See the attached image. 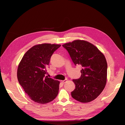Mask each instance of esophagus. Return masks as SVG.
<instances>
[{
    "mask_svg": "<svg viewBox=\"0 0 125 125\" xmlns=\"http://www.w3.org/2000/svg\"><path fill=\"white\" fill-rule=\"evenodd\" d=\"M67 79H65V80H61V82L62 83L64 84L65 82H67Z\"/></svg>",
    "mask_w": 125,
    "mask_h": 125,
    "instance_id": "obj_1",
    "label": "esophagus"
}]
</instances>
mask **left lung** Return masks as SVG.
Segmentation results:
<instances>
[{"label": "left lung", "instance_id": "1", "mask_svg": "<svg viewBox=\"0 0 125 125\" xmlns=\"http://www.w3.org/2000/svg\"><path fill=\"white\" fill-rule=\"evenodd\" d=\"M68 51L75 65H81V75L73 79L75 88L71 96L82 103L96 99L102 92L107 82V63L103 53L93 44L76 40L62 45Z\"/></svg>", "mask_w": 125, "mask_h": 125}]
</instances>
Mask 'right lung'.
<instances>
[{
    "label": "right lung",
    "instance_id": "1",
    "mask_svg": "<svg viewBox=\"0 0 125 125\" xmlns=\"http://www.w3.org/2000/svg\"><path fill=\"white\" fill-rule=\"evenodd\" d=\"M61 45L44 43L34 45L24 55L17 69V78L33 101L50 102L57 96L60 82L45 76L50 58Z\"/></svg>",
    "mask_w": 125,
    "mask_h": 125
}]
</instances>
